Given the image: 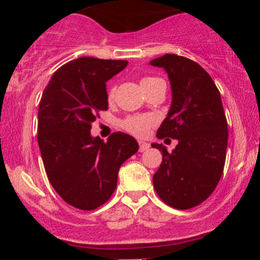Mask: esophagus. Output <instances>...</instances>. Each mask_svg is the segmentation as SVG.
Instances as JSON below:
<instances>
[{
  "instance_id": "1",
  "label": "esophagus",
  "mask_w": 260,
  "mask_h": 260,
  "mask_svg": "<svg viewBox=\"0 0 260 260\" xmlns=\"http://www.w3.org/2000/svg\"><path fill=\"white\" fill-rule=\"evenodd\" d=\"M149 149V144L147 142H139V151H145Z\"/></svg>"
}]
</instances>
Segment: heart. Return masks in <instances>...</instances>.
<instances>
[{
    "label": "heart",
    "mask_w": 260,
    "mask_h": 260,
    "mask_svg": "<svg viewBox=\"0 0 260 260\" xmlns=\"http://www.w3.org/2000/svg\"><path fill=\"white\" fill-rule=\"evenodd\" d=\"M151 79V78H144L143 80ZM113 96V90H110L109 98L112 99ZM151 123H153V120L148 116H132V117H128L122 122V127L124 129L128 131L129 133L134 134V136L143 137L148 133L149 128H150Z\"/></svg>",
    "instance_id": "1"
}]
</instances>
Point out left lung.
<instances>
[{"label": "left lung", "mask_w": 260, "mask_h": 260, "mask_svg": "<svg viewBox=\"0 0 260 260\" xmlns=\"http://www.w3.org/2000/svg\"><path fill=\"white\" fill-rule=\"evenodd\" d=\"M149 64L164 68L171 85V106L156 137L178 142L172 151L151 144L162 153L154 188L170 207L190 209L214 192L223 171L229 131L221 96L207 71L192 59L166 53Z\"/></svg>", "instance_id": "1"}]
</instances>
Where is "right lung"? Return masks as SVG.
<instances>
[{
	"instance_id": "1",
	"label": "right lung",
	"mask_w": 260,
	"mask_h": 260,
	"mask_svg": "<svg viewBox=\"0 0 260 260\" xmlns=\"http://www.w3.org/2000/svg\"><path fill=\"white\" fill-rule=\"evenodd\" d=\"M127 61L80 57L59 67L39 104L38 143L47 178L68 204L92 210L112 196L122 164L138 151L132 136L92 137L96 113L107 110L106 82Z\"/></svg>"
}]
</instances>
